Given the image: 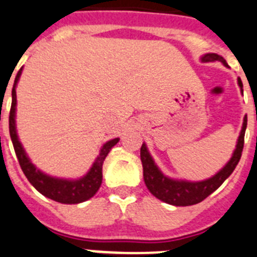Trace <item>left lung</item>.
<instances>
[{
    "mask_svg": "<svg viewBox=\"0 0 257 257\" xmlns=\"http://www.w3.org/2000/svg\"><path fill=\"white\" fill-rule=\"evenodd\" d=\"M203 62H215L218 61L224 63V66L227 67L226 61L221 55L217 54H206L202 58ZM238 84H239L240 89L243 88V84L240 79H238ZM243 93V90H242ZM247 128V117L243 120V126L240 131L239 138H238V144H236V149L234 151L231 159L229 160L226 166L218 172L217 175H215L209 180L200 182H187V181H176V180H171V178L166 177L162 172L158 169L155 166L153 158L150 156L149 151L146 149V145H142L141 147V162L142 167H144V180L146 184L147 189L156 196L158 199L163 200V202L168 203V204H173V206L185 207V206H193L196 203H200L204 200L208 195H211L215 190H217L218 187L221 186L222 182L226 180L229 176L233 173L235 169L236 164L239 162L240 156H242L243 145H244V133H246Z\"/></svg>",
    "mask_w": 257,
    "mask_h": 257,
    "instance_id": "obj_1",
    "label": "left lung"
}]
</instances>
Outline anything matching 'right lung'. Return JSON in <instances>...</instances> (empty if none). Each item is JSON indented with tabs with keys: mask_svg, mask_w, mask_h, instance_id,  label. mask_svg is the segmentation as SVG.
<instances>
[{
	"mask_svg": "<svg viewBox=\"0 0 257 257\" xmlns=\"http://www.w3.org/2000/svg\"><path fill=\"white\" fill-rule=\"evenodd\" d=\"M22 73V68L18 71L17 77H15L14 86H13V101H11L10 115H9V131H10V137L13 141L15 154H17L18 162L21 164V168L28 181L35 186L36 190H39L42 195L48 196L55 202L64 203V204H76V203L85 202L90 199L101 187L102 184V166L106 159L107 154L119 142V138L111 140L102 147L99 156L97 158L95 163L93 164L91 169L89 171L85 177L76 180V181H68V180H59V178H53L50 176H46L44 173L36 169L35 166L30 162L24 153L21 142L18 140L17 131H15V104H17V85L19 76Z\"/></svg>",
	"mask_w": 257,
	"mask_h": 257,
	"instance_id": "obj_1",
	"label": "right lung"
}]
</instances>
